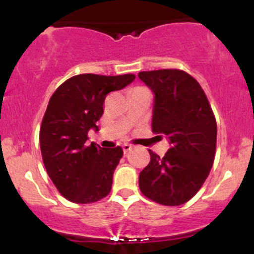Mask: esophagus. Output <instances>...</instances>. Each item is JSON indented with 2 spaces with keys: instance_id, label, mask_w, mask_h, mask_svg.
I'll return each instance as SVG.
<instances>
[{
  "instance_id": "1",
  "label": "esophagus",
  "mask_w": 254,
  "mask_h": 254,
  "mask_svg": "<svg viewBox=\"0 0 254 254\" xmlns=\"http://www.w3.org/2000/svg\"><path fill=\"white\" fill-rule=\"evenodd\" d=\"M131 149H132V145H131V144H127V143L123 144V151L125 154H127V151H130Z\"/></svg>"
}]
</instances>
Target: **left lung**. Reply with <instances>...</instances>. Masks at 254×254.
<instances>
[{
    "instance_id": "left-lung-1",
    "label": "left lung",
    "mask_w": 254,
    "mask_h": 254,
    "mask_svg": "<svg viewBox=\"0 0 254 254\" xmlns=\"http://www.w3.org/2000/svg\"><path fill=\"white\" fill-rule=\"evenodd\" d=\"M154 93L153 132L167 137L164 157L149 150L139 173L145 197L162 205H182L199 191L214 164L217 125L205 93L191 75L178 69L138 72Z\"/></svg>"
}]
</instances>
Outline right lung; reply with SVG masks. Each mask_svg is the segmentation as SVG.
<instances>
[{
	"label": "right lung",
	"mask_w": 254,
	"mask_h": 254,
	"mask_svg": "<svg viewBox=\"0 0 254 254\" xmlns=\"http://www.w3.org/2000/svg\"><path fill=\"white\" fill-rule=\"evenodd\" d=\"M135 75L81 74L61 84L52 94L40 127L44 166L61 194L77 204L94 203L110 193L113 172L123 156L121 147L87 145L88 131H98L104 101L125 88Z\"/></svg>",
	"instance_id": "add662e5"
}]
</instances>
